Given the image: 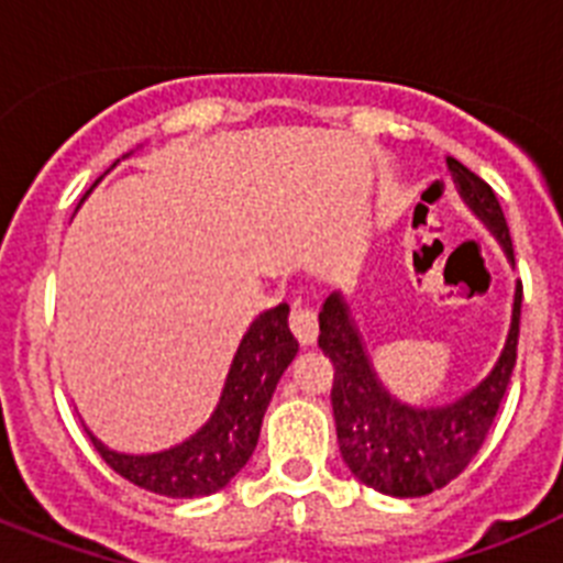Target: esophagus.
I'll list each match as a JSON object with an SVG mask.
<instances>
[{
	"mask_svg": "<svg viewBox=\"0 0 563 563\" xmlns=\"http://www.w3.org/2000/svg\"><path fill=\"white\" fill-rule=\"evenodd\" d=\"M290 330H292V335L298 338V341L305 343H312L316 341V335H318V318H316V312H312V307H307V305H292V310H290Z\"/></svg>",
	"mask_w": 563,
	"mask_h": 563,
	"instance_id": "obj_1",
	"label": "esophagus"
}]
</instances>
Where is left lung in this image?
I'll use <instances>...</instances> for the list:
<instances>
[{"instance_id":"8db88e82","label":"left lung","mask_w":563,"mask_h":563,"mask_svg":"<svg viewBox=\"0 0 563 563\" xmlns=\"http://www.w3.org/2000/svg\"><path fill=\"white\" fill-rule=\"evenodd\" d=\"M449 168L462 200L485 222L514 262V242L494 188L467 166L449 157ZM521 318V285L516 287L514 318L505 350L490 375L462 395L460 400L415 409L383 389L372 369L352 312L341 292H332L318 312V346L335 366L332 380V415L338 445L352 474L363 485L386 496L415 499L429 496L462 474L467 462L479 454L487 431L494 426L501 397L516 366Z\"/></svg>"}]
</instances>
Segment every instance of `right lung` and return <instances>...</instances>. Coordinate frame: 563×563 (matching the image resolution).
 Here are the masks:
<instances>
[{
    "label": "right lung",
    "mask_w": 563,
    "mask_h": 563,
    "mask_svg": "<svg viewBox=\"0 0 563 563\" xmlns=\"http://www.w3.org/2000/svg\"><path fill=\"white\" fill-rule=\"evenodd\" d=\"M287 316L290 307L278 305L253 321L233 355L220 406L197 434L161 454L134 456L107 449L87 431L101 460L114 474L157 496L194 499L222 490L251 460L278 377L298 352Z\"/></svg>",
    "instance_id": "add662e5"
}]
</instances>
